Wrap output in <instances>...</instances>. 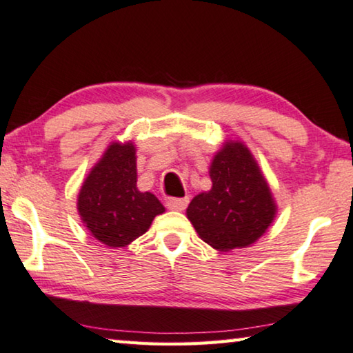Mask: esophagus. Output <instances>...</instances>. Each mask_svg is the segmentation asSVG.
<instances>
[{
    "label": "esophagus",
    "instance_id": "obj_1",
    "mask_svg": "<svg viewBox=\"0 0 353 353\" xmlns=\"http://www.w3.org/2000/svg\"><path fill=\"white\" fill-rule=\"evenodd\" d=\"M190 199L188 198H174V199H168L166 202V207L170 208V210H174V212H182L187 208Z\"/></svg>",
    "mask_w": 353,
    "mask_h": 353
}]
</instances>
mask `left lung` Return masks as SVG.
Segmentation results:
<instances>
[{
  "instance_id": "1",
  "label": "left lung",
  "mask_w": 353,
  "mask_h": 353,
  "mask_svg": "<svg viewBox=\"0 0 353 353\" xmlns=\"http://www.w3.org/2000/svg\"><path fill=\"white\" fill-rule=\"evenodd\" d=\"M212 188L194 196L187 218L202 241L229 252L249 248L265 235L277 214L266 177L240 140H225L213 155Z\"/></svg>"
}]
</instances>
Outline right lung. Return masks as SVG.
Masks as SVG:
<instances>
[{
  "label": "right lung",
  "instance_id": "1",
  "mask_svg": "<svg viewBox=\"0 0 353 353\" xmlns=\"http://www.w3.org/2000/svg\"><path fill=\"white\" fill-rule=\"evenodd\" d=\"M135 152L132 141H112L77 194V213L83 225L112 249L126 248L165 212L152 193L137 188Z\"/></svg>",
  "mask_w": 353,
  "mask_h": 353
}]
</instances>
